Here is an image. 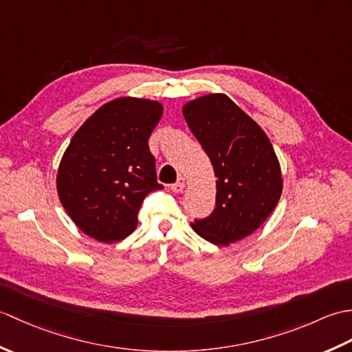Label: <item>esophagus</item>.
<instances>
[{
	"mask_svg": "<svg viewBox=\"0 0 352 352\" xmlns=\"http://www.w3.org/2000/svg\"><path fill=\"white\" fill-rule=\"evenodd\" d=\"M184 186H186V183H184V178L183 177H180L178 178V180L170 186V190L172 192H175V193H180V192H183V189H184Z\"/></svg>",
	"mask_w": 352,
	"mask_h": 352,
	"instance_id": "1",
	"label": "esophagus"
}]
</instances>
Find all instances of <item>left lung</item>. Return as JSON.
<instances>
[{"mask_svg": "<svg viewBox=\"0 0 352 352\" xmlns=\"http://www.w3.org/2000/svg\"><path fill=\"white\" fill-rule=\"evenodd\" d=\"M183 115L218 178L213 212L192 227L214 245L242 241L267 219L281 197V170L272 144L222 94L188 102Z\"/></svg>", "mask_w": 352, "mask_h": 352, "instance_id": "1", "label": "left lung"}]
</instances>
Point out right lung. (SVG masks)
<instances>
[{"label":"right lung","instance_id":"add662e5","mask_svg":"<svg viewBox=\"0 0 352 352\" xmlns=\"http://www.w3.org/2000/svg\"><path fill=\"white\" fill-rule=\"evenodd\" d=\"M160 102L118 98L98 109L74 134L57 172V192L76 226L95 241H122L157 183L148 139L160 121Z\"/></svg>","mask_w":352,"mask_h":352}]
</instances>
